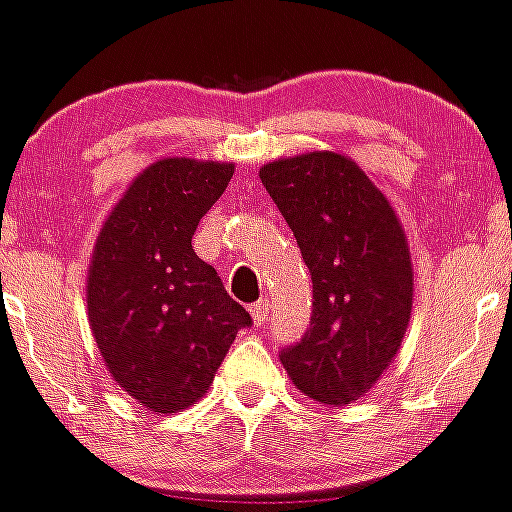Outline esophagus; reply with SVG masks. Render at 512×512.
Here are the masks:
<instances>
[{
  "label": "esophagus",
  "mask_w": 512,
  "mask_h": 512,
  "mask_svg": "<svg viewBox=\"0 0 512 512\" xmlns=\"http://www.w3.org/2000/svg\"><path fill=\"white\" fill-rule=\"evenodd\" d=\"M267 313H269V301H267V298H262V301H257V303L250 308L252 322H255L257 327L264 325V320H267Z\"/></svg>",
  "instance_id": "34e87169"
}]
</instances>
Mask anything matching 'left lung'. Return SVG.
<instances>
[{"instance_id":"obj_1","label":"left lung","mask_w":512,"mask_h":512,"mask_svg":"<svg viewBox=\"0 0 512 512\" xmlns=\"http://www.w3.org/2000/svg\"><path fill=\"white\" fill-rule=\"evenodd\" d=\"M260 180L313 279L310 327L279 358L298 390L344 407L385 373L407 332V238L387 197L342 154L281 158L260 168Z\"/></svg>"}]
</instances>
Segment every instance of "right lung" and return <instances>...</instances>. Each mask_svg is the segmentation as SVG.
<instances>
[{"mask_svg": "<svg viewBox=\"0 0 512 512\" xmlns=\"http://www.w3.org/2000/svg\"><path fill=\"white\" fill-rule=\"evenodd\" d=\"M233 178V163L163 158L129 185L96 240L88 322L105 366L161 414L195 404L252 317L192 250L199 219Z\"/></svg>", "mask_w": 512, "mask_h": 512, "instance_id": "obj_1", "label": "right lung"}]
</instances>
